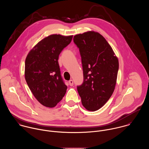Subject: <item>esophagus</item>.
Segmentation results:
<instances>
[{
    "label": "esophagus",
    "instance_id": "esophagus-1",
    "mask_svg": "<svg viewBox=\"0 0 149 149\" xmlns=\"http://www.w3.org/2000/svg\"><path fill=\"white\" fill-rule=\"evenodd\" d=\"M69 84L70 86H73V81L72 80H69Z\"/></svg>",
    "mask_w": 149,
    "mask_h": 149
}]
</instances>
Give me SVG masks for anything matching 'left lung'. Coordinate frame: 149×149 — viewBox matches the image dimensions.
Instances as JSON below:
<instances>
[{
    "instance_id": "1",
    "label": "left lung",
    "mask_w": 149,
    "mask_h": 149,
    "mask_svg": "<svg viewBox=\"0 0 149 149\" xmlns=\"http://www.w3.org/2000/svg\"><path fill=\"white\" fill-rule=\"evenodd\" d=\"M73 41L79 48L84 76L77 91L83 106L95 111L106 103L114 91L119 61L111 46L97 32L76 35Z\"/></svg>"
}]
</instances>
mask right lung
<instances>
[{
  "mask_svg": "<svg viewBox=\"0 0 149 149\" xmlns=\"http://www.w3.org/2000/svg\"><path fill=\"white\" fill-rule=\"evenodd\" d=\"M72 38L73 36H49L38 43L26 57V83L36 99L44 106H56L65 95L67 86L61 77L58 60Z\"/></svg>",
  "mask_w": 149,
  "mask_h": 149,
  "instance_id": "right-lung-1",
  "label": "right lung"
}]
</instances>
